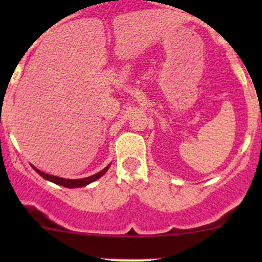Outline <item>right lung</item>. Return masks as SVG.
<instances>
[{"label": "right lung", "mask_w": 262, "mask_h": 262, "mask_svg": "<svg viewBox=\"0 0 262 262\" xmlns=\"http://www.w3.org/2000/svg\"><path fill=\"white\" fill-rule=\"evenodd\" d=\"M109 167H110V165H109V166H106V167H105L104 170L100 171V172H97V173H95V175L90 176V178H84V179H76V180H70V179H63V178H58V176L49 175V173L43 172V171L38 170V168L34 167V166H33L34 170H35L36 172H38L39 175H40L41 178H43V179H46V180H48V181L54 182V184H57V185H60V186L70 187V189H73V187H82V186H86V185H89V184H91V182L96 181L97 179H100V178H101L102 175H105V172H106V171L109 170Z\"/></svg>", "instance_id": "obj_1"}]
</instances>
